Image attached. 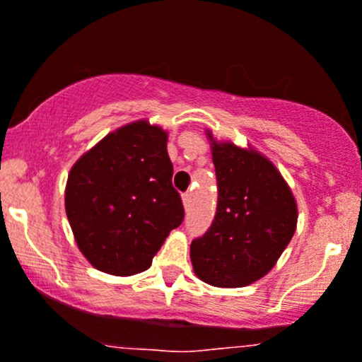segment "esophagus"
Segmentation results:
<instances>
[{
  "label": "esophagus",
  "instance_id": "34e87169",
  "mask_svg": "<svg viewBox=\"0 0 362 362\" xmlns=\"http://www.w3.org/2000/svg\"><path fill=\"white\" fill-rule=\"evenodd\" d=\"M182 201H184L185 210H189V208H191V203H192V192H185L184 196H182Z\"/></svg>",
  "mask_w": 362,
  "mask_h": 362
}]
</instances>
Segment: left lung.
Masks as SVG:
<instances>
[{"mask_svg":"<svg viewBox=\"0 0 362 362\" xmlns=\"http://www.w3.org/2000/svg\"><path fill=\"white\" fill-rule=\"evenodd\" d=\"M218 204L211 227L191 245L196 276L218 288H241L276 265L296 229V201L279 170L255 149L216 142L208 132Z\"/></svg>","mask_w":362,"mask_h":362,"instance_id":"obj_1","label":"left lung"}]
</instances>
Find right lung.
Returning a JSON list of instances; mask_svg holds the SVG:
<instances>
[{
    "label": "right lung",
    "instance_id": "right-lung-1",
    "mask_svg": "<svg viewBox=\"0 0 362 362\" xmlns=\"http://www.w3.org/2000/svg\"><path fill=\"white\" fill-rule=\"evenodd\" d=\"M166 140L163 128L135 121L105 135L71 168L67 218L79 251L98 271H147L170 232L184 222Z\"/></svg>",
    "mask_w": 362,
    "mask_h": 362
}]
</instances>
